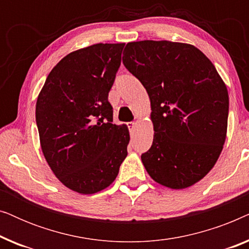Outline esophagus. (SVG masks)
<instances>
[{
  "label": "esophagus",
  "instance_id": "obj_1",
  "mask_svg": "<svg viewBox=\"0 0 249 249\" xmlns=\"http://www.w3.org/2000/svg\"><path fill=\"white\" fill-rule=\"evenodd\" d=\"M128 127H129V129H130L131 134H134V132L136 131V128H137V122H129Z\"/></svg>",
  "mask_w": 249,
  "mask_h": 249
}]
</instances>
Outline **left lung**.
Listing matches in <instances>:
<instances>
[{"instance_id": "8db88e82", "label": "left lung", "mask_w": 249, "mask_h": 249, "mask_svg": "<svg viewBox=\"0 0 249 249\" xmlns=\"http://www.w3.org/2000/svg\"><path fill=\"white\" fill-rule=\"evenodd\" d=\"M122 62L151 101L154 137L142 155L146 171L171 189L195 185L215 165L226 142L229 95L222 78L187 43H128Z\"/></svg>"}]
</instances>
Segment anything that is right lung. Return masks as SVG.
<instances>
[{"instance_id": "right-lung-1", "label": "right lung", "mask_w": 249, "mask_h": 249, "mask_svg": "<svg viewBox=\"0 0 249 249\" xmlns=\"http://www.w3.org/2000/svg\"><path fill=\"white\" fill-rule=\"evenodd\" d=\"M124 43L73 51L51 70L36 102L42 152L68 188L90 195L107 188L127 158L125 124H114L107 96Z\"/></svg>"}]
</instances>
